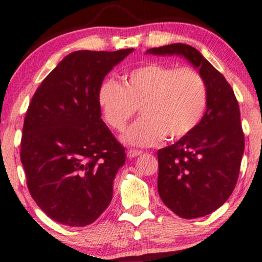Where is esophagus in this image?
Listing matches in <instances>:
<instances>
[{
	"label": "esophagus",
	"instance_id": "obj_1",
	"mask_svg": "<svg viewBox=\"0 0 262 262\" xmlns=\"http://www.w3.org/2000/svg\"><path fill=\"white\" fill-rule=\"evenodd\" d=\"M141 151H139V149H129L127 156L129 157V158H135V157L140 156L141 155Z\"/></svg>",
	"mask_w": 262,
	"mask_h": 262
}]
</instances>
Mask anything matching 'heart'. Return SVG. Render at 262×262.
Masks as SVG:
<instances>
[{
    "instance_id": "1",
    "label": "heart",
    "mask_w": 262,
    "mask_h": 262,
    "mask_svg": "<svg viewBox=\"0 0 262 262\" xmlns=\"http://www.w3.org/2000/svg\"><path fill=\"white\" fill-rule=\"evenodd\" d=\"M207 103V85L200 73L159 62L134 68L123 85L106 80L98 91V104L106 123L120 133L140 107L142 117L123 138L127 144L137 146L190 134L204 117Z\"/></svg>"
}]
</instances>
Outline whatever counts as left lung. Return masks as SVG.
<instances>
[{
    "label": "left lung",
    "mask_w": 262,
    "mask_h": 262,
    "mask_svg": "<svg viewBox=\"0 0 262 262\" xmlns=\"http://www.w3.org/2000/svg\"><path fill=\"white\" fill-rule=\"evenodd\" d=\"M146 52L183 56L206 81L208 103L200 123L157 152L162 201L181 218L204 217L228 200L238 180L245 152L238 102L222 73L190 45L176 43Z\"/></svg>",
    "instance_id": "1"
}]
</instances>
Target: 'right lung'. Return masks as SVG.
<instances>
[{
	"instance_id": "1",
	"label": "right lung",
	"mask_w": 262,
	"mask_h": 262,
	"mask_svg": "<svg viewBox=\"0 0 262 262\" xmlns=\"http://www.w3.org/2000/svg\"><path fill=\"white\" fill-rule=\"evenodd\" d=\"M132 51L72 52L32 97L20 159L31 196L52 221L86 226L109 206L125 149L100 118L98 91Z\"/></svg>"
}]
</instances>
